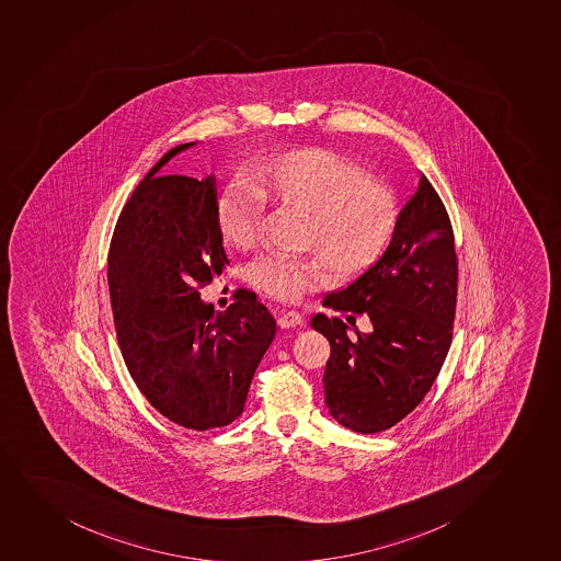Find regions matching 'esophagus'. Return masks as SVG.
Here are the masks:
<instances>
[{"instance_id": "obj_1", "label": "esophagus", "mask_w": 561, "mask_h": 561, "mask_svg": "<svg viewBox=\"0 0 561 561\" xmlns=\"http://www.w3.org/2000/svg\"><path fill=\"white\" fill-rule=\"evenodd\" d=\"M277 323L280 329H294L297 324L302 323L301 313L294 312V310L280 312L278 313Z\"/></svg>"}]
</instances>
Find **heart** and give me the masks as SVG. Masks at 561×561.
Masks as SVG:
<instances>
[{
    "label": "heart",
    "mask_w": 561,
    "mask_h": 561,
    "mask_svg": "<svg viewBox=\"0 0 561 561\" xmlns=\"http://www.w3.org/2000/svg\"><path fill=\"white\" fill-rule=\"evenodd\" d=\"M264 203L308 216L301 245L312 249L337 280H351L377 264L388 248L399 203L364 168L324 148H299L251 165L245 186L219 195L216 225L225 243L251 249L259 240ZM251 283L280 301H297L327 280L316 256H264L249 270Z\"/></svg>",
    "instance_id": "1"
}]
</instances>
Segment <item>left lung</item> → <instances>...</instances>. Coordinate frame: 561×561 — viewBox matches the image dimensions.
<instances>
[{
    "label": "left lung",
    "instance_id": "obj_1",
    "mask_svg": "<svg viewBox=\"0 0 561 561\" xmlns=\"http://www.w3.org/2000/svg\"><path fill=\"white\" fill-rule=\"evenodd\" d=\"M456 289L450 219L421 173L377 264L323 299L336 312L366 313L371 332L354 329L348 336L342 319L324 313L310 321L331 343L324 402L340 425L360 434L388 431L425 399L453 340Z\"/></svg>",
    "mask_w": 561,
    "mask_h": 561
}]
</instances>
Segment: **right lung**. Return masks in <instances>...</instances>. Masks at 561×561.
Returning <instances> with one entry per match:
<instances>
[{
    "mask_svg": "<svg viewBox=\"0 0 561 561\" xmlns=\"http://www.w3.org/2000/svg\"><path fill=\"white\" fill-rule=\"evenodd\" d=\"M192 146L170 149L125 203L106 280L138 390L173 423L208 431L243 412L277 323L248 289H238L225 312L201 301V286L229 264L216 225V178L157 175Z\"/></svg>",
    "mask_w": 561,
    "mask_h": 561,
    "instance_id": "obj_1",
    "label": "right lung"
}]
</instances>
